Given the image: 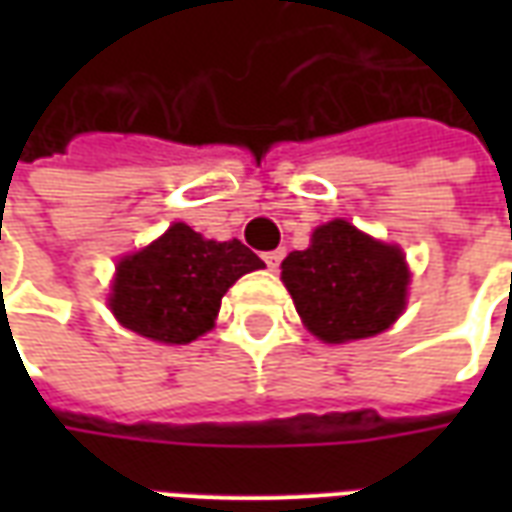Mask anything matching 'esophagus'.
Returning a JSON list of instances; mask_svg holds the SVG:
<instances>
[{
	"label": "esophagus",
	"mask_w": 512,
	"mask_h": 512,
	"mask_svg": "<svg viewBox=\"0 0 512 512\" xmlns=\"http://www.w3.org/2000/svg\"><path fill=\"white\" fill-rule=\"evenodd\" d=\"M282 257H285V252H282V249H274V252H266L263 260H266V266L271 268V271H277L279 263H282Z\"/></svg>",
	"instance_id": "esophagus-1"
}]
</instances>
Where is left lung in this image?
Returning a JSON list of instances; mask_svg holds the SVG:
<instances>
[{"label": "left lung", "mask_w": 512, "mask_h": 512, "mask_svg": "<svg viewBox=\"0 0 512 512\" xmlns=\"http://www.w3.org/2000/svg\"><path fill=\"white\" fill-rule=\"evenodd\" d=\"M282 282L315 337L348 343L397 321L406 307L408 268L397 246L334 219L312 233L310 249L282 260Z\"/></svg>", "instance_id": "obj_1"}]
</instances>
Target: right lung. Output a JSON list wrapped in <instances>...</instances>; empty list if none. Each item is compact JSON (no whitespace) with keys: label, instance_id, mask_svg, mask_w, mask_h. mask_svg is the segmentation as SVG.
<instances>
[{"label":"right lung","instance_id":"obj_1","mask_svg":"<svg viewBox=\"0 0 512 512\" xmlns=\"http://www.w3.org/2000/svg\"><path fill=\"white\" fill-rule=\"evenodd\" d=\"M263 266L238 238L205 241L178 222L142 252L120 260L109 304L131 332L186 345L211 329L235 279Z\"/></svg>","mask_w":512,"mask_h":512}]
</instances>
